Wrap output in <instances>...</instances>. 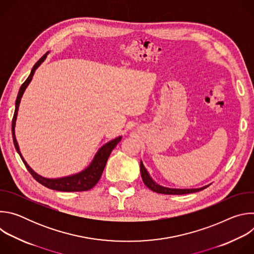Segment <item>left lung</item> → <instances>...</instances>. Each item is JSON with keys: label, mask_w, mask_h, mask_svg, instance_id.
Wrapping results in <instances>:
<instances>
[{"label": "left lung", "mask_w": 254, "mask_h": 254, "mask_svg": "<svg viewBox=\"0 0 254 254\" xmlns=\"http://www.w3.org/2000/svg\"><path fill=\"white\" fill-rule=\"evenodd\" d=\"M139 168H140V176H141V179L143 181L144 185H146L149 189H151L152 191H154L156 193L167 194V195H183V194H189V193H195V192L202 191V190H204L205 188H207L209 186V185H206V186H203L201 188H196V189H176V188L164 187V186H161V185H159L158 183L155 182L153 178L150 176L149 172L147 171V169L144 168L141 161H140V164H139Z\"/></svg>", "instance_id": "1"}]
</instances>
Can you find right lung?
<instances>
[{
    "instance_id": "add662e5",
    "label": "right lung",
    "mask_w": 254,
    "mask_h": 254,
    "mask_svg": "<svg viewBox=\"0 0 254 254\" xmlns=\"http://www.w3.org/2000/svg\"><path fill=\"white\" fill-rule=\"evenodd\" d=\"M49 52H47L46 54H44L36 64L33 66L31 73L28 76V78L26 79V81L21 85L17 99H16V106H15V114L13 117V122H12V135H13V141L15 144L16 151L18 152V154L20 155L23 163L25 164L27 170L29 171V173L33 176V178L39 182L40 184H42L43 186L52 189V190H56V191H62V192H80V191H87L90 190L91 188H93L97 182L99 181L101 174L104 170V167L106 165L107 159L110 157L112 151L117 147V144L122 140V135L107 141L106 143H104L103 146L97 151V153L95 154V156L93 157L91 163L81 172L73 174V175H69L66 177H61V178H54V179H49V178H45L42 177L40 175H38L36 172H34V170L27 164V162L25 161V159L23 158L21 152H20V148L18 141L16 139V134H15V127H16V121H17V117H18V111H19V106H20V102L22 99V96L26 90V88L28 87L29 83L31 82L34 73L36 69H37L46 59L47 55Z\"/></svg>"
}]
</instances>
